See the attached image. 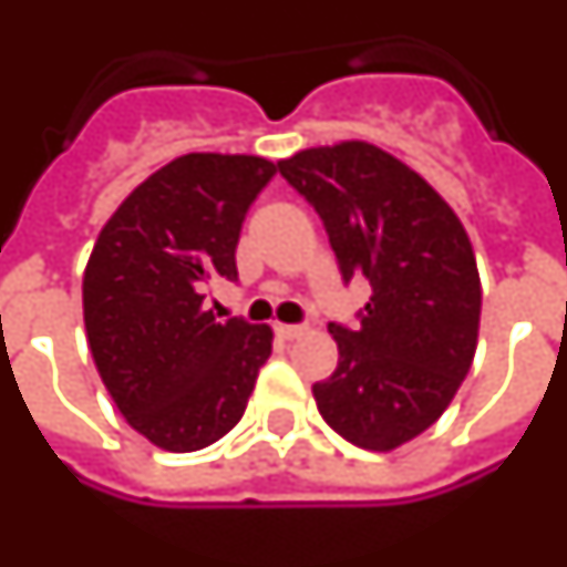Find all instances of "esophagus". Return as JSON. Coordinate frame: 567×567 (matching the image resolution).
<instances>
[{"label": "esophagus", "instance_id": "obj_1", "mask_svg": "<svg viewBox=\"0 0 567 567\" xmlns=\"http://www.w3.org/2000/svg\"><path fill=\"white\" fill-rule=\"evenodd\" d=\"M303 331H307V328H303V324H276V334H279V338H285V340H297V338H303Z\"/></svg>", "mask_w": 567, "mask_h": 567}]
</instances>
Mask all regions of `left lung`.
<instances>
[{
    "instance_id": "obj_1",
    "label": "left lung",
    "mask_w": 567,
    "mask_h": 567,
    "mask_svg": "<svg viewBox=\"0 0 567 567\" xmlns=\"http://www.w3.org/2000/svg\"><path fill=\"white\" fill-rule=\"evenodd\" d=\"M279 174L322 217L340 276H365L359 324L331 322L338 368L312 383L324 423L368 451L433 426L473 365L482 312L476 255L451 205L380 146L300 150Z\"/></svg>"
}]
</instances>
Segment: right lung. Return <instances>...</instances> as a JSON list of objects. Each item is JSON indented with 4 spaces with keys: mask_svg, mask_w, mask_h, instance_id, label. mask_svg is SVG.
Returning a JSON list of instances; mask_svg holds the SVG:
<instances>
[{
    "mask_svg": "<svg viewBox=\"0 0 567 567\" xmlns=\"http://www.w3.org/2000/svg\"><path fill=\"white\" fill-rule=\"evenodd\" d=\"M276 174L260 156L187 153L150 174L101 229L82 279L94 365L156 449L199 451L243 421L270 324L217 319L205 288L236 282L243 220Z\"/></svg>",
    "mask_w": 567,
    "mask_h": 567,
    "instance_id": "right-lung-1",
    "label": "right lung"
}]
</instances>
